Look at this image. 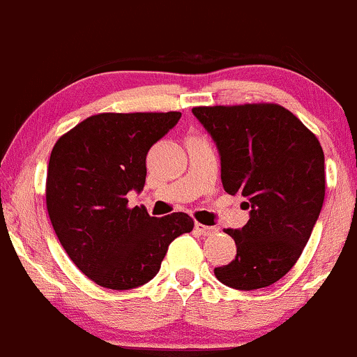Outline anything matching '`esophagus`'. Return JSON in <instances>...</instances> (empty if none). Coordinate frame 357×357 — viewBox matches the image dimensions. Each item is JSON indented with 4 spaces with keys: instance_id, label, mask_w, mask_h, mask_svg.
<instances>
[{
    "instance_id": "1",
    "label": "esophagus",
    "mask_w": 357,
    "mask_h": 357,
    "mask_svg": "<svg viewBox=\"0 0 357 357\" xmlns=\"http://www.w3.org/2000/svg\"><path fill=\"white\" fill-rule=\"evenodd\" d=\"M195 230L197 232L200 234V236H212V234H215L217 230V227H212V225H204V224H200V222H195Z\"/></svg>"
}]
</instances>
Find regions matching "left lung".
Listing matches in <instances>:
<instances>
[{"mask_svg": "<svg viewBox=\"0 0 357 357\" xmlns=\"http://www.w3.org/2000/svg\"><path fill=\"white\" fill-rule=\"evenodd\" d=\"M192 113L215 142L220 178L241 194L250 219L225 229L237 255L213 274L225 286L254 291L292 269L319 217L326 194L324 152L316 135L275 103L195 107Z\"/></svg>", "mask_w": 357, "mask_h": 357, "instance_id": "1", "label": "left lung"}]
</instances>
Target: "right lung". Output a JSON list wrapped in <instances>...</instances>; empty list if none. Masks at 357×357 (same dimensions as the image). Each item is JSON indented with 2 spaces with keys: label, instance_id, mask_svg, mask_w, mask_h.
Masks as SVG:
<instances>
[{
  "label": "right lung",
  "instance_id": "obj_1",
  "mask_svg": "<svg viewBox=\"0 0 357 357\" xmlns=\"http://www.w3.org/2000/svg\"><path fill=\"white\" fill-rule=\"evenodd\" d=\"M180 112L98 113L58 138L46 175V208L75 266L98 286L127 291L152 280L170 242L194 229L183 212L150 217L128 208L142 192L146 153Z\"/></svg>",
  "mask_w": 357,
  "mask_h": 357
}]
</instances>
